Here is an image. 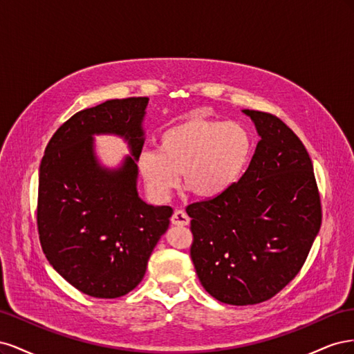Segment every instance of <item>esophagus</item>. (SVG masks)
<instances>
[{"label": "esophagus", "instance_id": "1", "mask_svg": "<svg viewBox=\"0 0 354 354\" xmlns=\"http://www.w3.org/2000/svg\"><path fill=\"white\" fill-rule=\"evenodd\" d=\"M171 223H173L174 226H187V224L190 223V218L183 209H177L173 214V217H171Z\"/></svg>", "mask_w": 354, "mask_h": 354}]
</instances>
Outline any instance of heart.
I'll return each instance as SVG.
<instances>
[{
	"label": "heart",
	"mask_w": 354,
	"mask_h": 354,
	"mask_svg": "<svg viewBox=\"0 0 354 354\" xmlns=\"http://www.w3.org/2000/svg\"><path fill=\"white\" fill-rule=\"evenodd\" d=\"M252 151L250 133L236 122L189 116L159 134L158 151H143L137 168L156 201H167L181 174L185 189L214 199L236 183Z\"/></svg>",
	"instance_id": "b5f03b06"
}]
</instances>
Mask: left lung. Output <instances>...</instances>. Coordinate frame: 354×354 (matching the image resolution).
Wrapping results in <instances>:
<instances>
[{
	"instance_id": "1",
	"label": "left lung",
	"mask_w": 354,
	"mask_h": 354,
	"mask_svg": "<svg viewBox=\"0 0 354 354\" xmlns=\"http://www.w3.org/2000/svg\"><path fill=\"white\" fill-rule=\"evenodd\" d=\"M242 112L260 136L248 169L226 194L186 208L199 281L232 306L263 303L291 282L322 221L313 164L301 140L274 115Z\"/></svg>"
}]
</instances>
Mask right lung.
<instances>
[{"label":"right lung","mask_w":354,"mask_h":354,"mask_svg":"<svg viewBox=\"0 0 354 354\" xmlns=\"http://www.w3.org/2000/svg\"><path fill=\"white\" fill-rule=\"evenodd\" d=\"M149 97L115 99L75 113L48 142L39 167L37 221L42 251L63 279L95 298H118L142 282L169 226L171 207L137 192ZM118 135L130 156L111 169L94 135Z\"/></svg>","instance_id":"right-lung-1"}]
</instances>
